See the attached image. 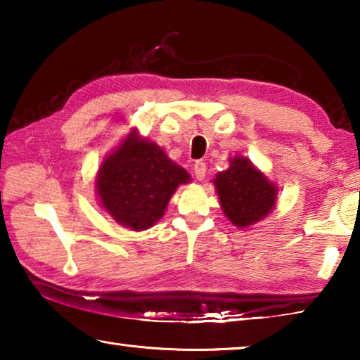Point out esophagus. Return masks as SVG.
Masks as SVG:
<instances>
[{
	"instance_id": "esophagus-1",
	"label": "esophagus",
	"mask_w": 360,
	"mask_h": 360,
	"mask_svg": "<svg viewBox=\"0 0 360 360\" xmlns=\"http://www.w3.org/2000/svg\"><path fill=\"white\" fill-rule=\"evenodd\" d=\"M193 173H195V178H197L198 181H202L205 176H206V163L198 160L193 163Z\"/></svg>"
}]
</instances>
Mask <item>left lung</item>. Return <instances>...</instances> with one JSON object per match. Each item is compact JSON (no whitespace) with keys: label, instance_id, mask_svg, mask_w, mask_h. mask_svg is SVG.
Masks as SVG:
<instances>
[{"label":"left lung","instance_id":"left-lung-1","mask_svg":"<svg viewBox=\"0 0 360 360\" xmlns=\"http://www.w3.org/2000/svg\"><path fill=\"white\" fill-rule=\"evenodd\" d=\"M214 184L225 216L236 227L260 221L276 202V187L243 157L231 158L230 168L216 176Z\"/></svg>","mask_w":360,"mask_h":360}]
</instances>
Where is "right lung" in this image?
<instances>
[{"mask_svg":"<svg viewBox=\"0 0 360 360\" xmlns=\"http://www.w3.org/2000/svg\"><path fill=\"white\" fill-rule=\"evenodd\" d=\"M191 176L158 146L131 135L101 163L96 188L101 205L115 221L146 230L163 216L176 187Z\"/></svg>","mask_w":360,"mask_h":360,"instance_id":"1","label":"right lung"}]
</instances>
